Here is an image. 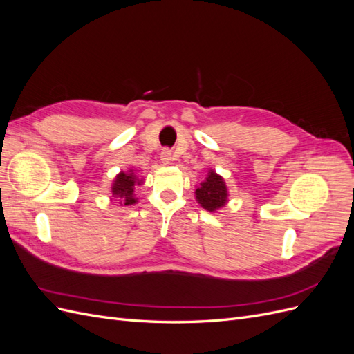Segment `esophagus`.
Masks as SVG:
<instances>
[{"label": "esophagus", "instance_id": "1", "mask_svg": "<svg viewBox=\"0 0 354 354\" xmlns=\"http://www.w3.org/2000/svg\"><path fill=\"white\" fill-rule=\"evenodd\" d=\"M171 159H173V153H171V149H162V152H160V160H162L164 164H169Z\"/></svg>", "mask_w": 354, "mask_h": 354}]
</instances>
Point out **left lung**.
Masks as SVG:
<instances>
[{
    "mask_svg": "<svg viewBox=\"0 0 354 354\" xmlns=\"http://www.w3.org/2000/svg\"><path fill=\"white\" fill-rule=\"evenodd\" d=\"M195 195L201 207L212 212L221 208L227 202V187L224 180L214 173V171H211L207 180L202 181L201 186L196 189Z\"/></svg>",
    "mask_w": 354,
    "mask_h": 354,
    "instance_id": "1",
    "label": "left lung"
}]
</instances>
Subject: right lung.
I'll return each instance as SVG.
<instances>
[{"mask_svg":"<svg viewBox=\"0 0 354 354\" xmlns=\"http://www.w3.org/2000/svg\"><path fill=\"white\" fill-rule=\"evenodd\" d=\"M136 183L140 185V181L134 176L133 171L128 173H120L115 178V183L112 186V195L120 198L124 205H133L136 203L134 199V189Z\"/></svg>","mask_w":354,"mask_h":354,"instance_id":"1","label":"right lung"}]
</instances>
